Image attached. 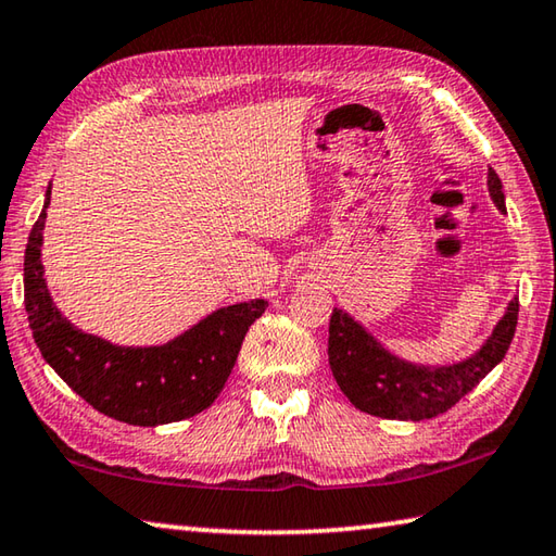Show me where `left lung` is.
I'll use <instances>...</instances> for the list:
<instances>
[{
  "label": "left lung",
  "mask_w": 556,
  "mask_h": 556,
  "mask_svg": "<svg viewBox=\"0 0 556 556\" xmlns=\"http://www.w3.org/2000/svg\"><path fill=\"white\" fill-rule=\"evenodd\" d=\"M488 191L497 211L505 213L503 184L493 168H488ZM517 312L520 301L513 299L476 355L444 368H429L388 353L361 324L341 308H333L328 326V363L338 388L361 412L402 421L431 419L454 407L503 361L513 343Z\"/></svg>",
  "instance_id": "1"
}]
</instances>
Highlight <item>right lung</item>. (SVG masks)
I'll return each instance as SVG.
<instances>
[{
	"label": "right lung",
	"instance_id": "add662e5",
	"mask_svg": "<svg viewBox=\"0 0 556 556\" xmlns=\"http://www.w3.org/2000/svg\"><path fill=\"white\" fill-rule=\"evenodd\" d=\"M49 203L51 186L24 255V304L43 361L73 392L125 425L156 427L208 409L228 382L244 333L269 306L267 299L218 308L164 345L125 348L83 333L46 289L41 244Z\"/></svg>",
	"mask_w": 556,
	"mask_h": 556
}]
</instances>
